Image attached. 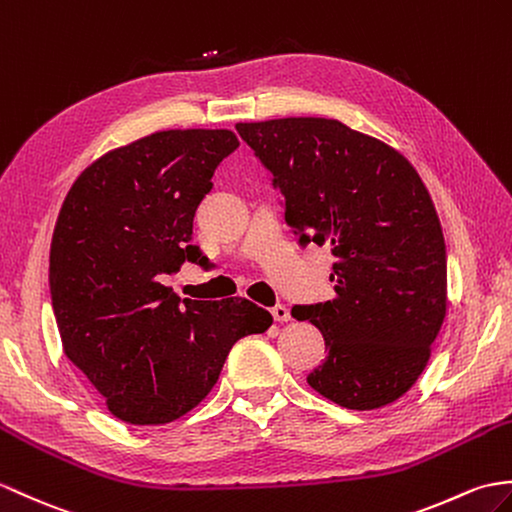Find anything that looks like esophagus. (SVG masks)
<instances>
[{
    "label": "esophagus",
    "mask_w": 512,
    "mask_h": 512,
    "mask_svg": "<svg viewBox=\"0 0 512 512\" xmlns=\"http://www.w3.org/2000/svg\"><path fill=\"white\" fill-rule=\"evenodd\" d=\"M270 314H272V318L279 320V323H288V320H290V310L285 305H281V303L272 307Z\"/></svg>",
    "instance_id": "1"
}]
</instances>
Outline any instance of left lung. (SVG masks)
Segmentation results:
<instances>
[{"instance_id":"obj_1","label":"left lung","mask_w":512,"mask_h":512,"mask_svg":"<svg viewBox=\"0 0 512 512\" xmlns=\"http://www.w3.org/2000/svg\"><path fill=\"white\" fill-rule=\"evenodd\" d=\"M299 242L334 253L336 299L294 305L325 338L307 375L349 410H375L414 386L447 310V253L434 202L408 159L325 117L235 124Z\"/></svg>"}]
</instances>
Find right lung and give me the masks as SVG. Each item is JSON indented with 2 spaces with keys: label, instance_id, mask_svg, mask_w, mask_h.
<instances>
[{
  "label": "right lung",
  "instance_id": "1",
  "mask_svg": "<svg viewBox=\"0 0 512 512\" xmlns=\"http://www.w3.org/2000/svg\"><path fill=\"white\" fill-rule=\"evenodd\" d=\"M231 130H163L82 172L58 213L50 294L63 349L113 417L170 423L218 382L233 344L264 334L255 303L192 301L163 285L185 261L211 176L237 150Z\"/></svg>",
  "mask_w": 512,
  "mask_h": 512
}]
</instances>
